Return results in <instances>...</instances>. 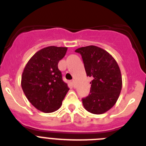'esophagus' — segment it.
<instances>
[{"mask_svg":"<svg viewBox=\"0 0 146 146\" xmlns=\"http://www.w3.org/2000/svg\"><path fill=\"white\" fill-rule=\"evenodd\" d=\"M75 82H76V80H72V84H73V86H74V88L76 87Z\"/></svg>","mask_w":146,"mask_h":146,"instance_id":"obj_1","label":"esophagus"}]
</instances>
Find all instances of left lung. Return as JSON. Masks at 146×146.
I'll use <instances>...</instances> for the list:
<instances>
[{
	"mask_svg": "<svg viewBox=\"0 0 146 146\" xmlns=\"http://www.w3.org/2000/svg\"><path fill=\"white\" fill-rule=\"evenodd\" d=\"M81 54L87 76L92 77L90 94L82 99L87 111L103 114L116 103L122 88V77L118 63L109 52L90 45L75 50Z\"/></svg>",
	"mask_w": 146,
	"mask_h": 146,
	"instance_id": "left-lung-1",
	"label": "left lung"
}]
</instances>
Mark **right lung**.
Listing matches in <instances>:
<instances>
[{
  "mask_svg": "<svg viewBox=\"0 0 146 146\" xmlns=\"http://www.w3.org/2000/svg\"><path fill=\"white\" fill-rule=\"evenodd\" d=\"M66 51L67 47H44L36 52L24 68L22 88L28 101L39 111L45 113L56 111L69 91L58 68V62Z\"/></svg>",
  "mask_w": 146,
  "mask_h": 146,
  "instance_id": "right-lung-1",
  "label": "right lung"
}]
</instances>
